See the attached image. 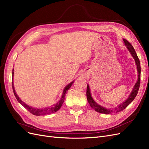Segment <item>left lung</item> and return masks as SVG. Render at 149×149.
I'll list each match as a JSON object with an SVG mask.
<instances>
[{
  "label": "left lung",
  "instance_id": "left-lung-1",
  "mask_svg": "<svg viewBox=\"0 0 149 149\" xmlns=\"http://www.w3.org/2000/svg\"><path fill=\"white\" fill-rule=\"evenodd\" d=\"M124 42L125 45V46L127 47V49L129 50V52L131 53L132 56H133V58H134L135 61H136V63L137 65V71H138V81H137L136 85L134 86V88L132 90V91L131 93V94H130L129 97H128V99L126 100L124 102L122 103L121 104H120L119 106H118L117 107L114 108L113 109H106V108L102 107L101 106L97 104L93 100V99L92 98L91 94H90V90H89V86L88 84L87 86V89H86V96H87V100L88 101L89 104V105L91 106V107L93 109L95 110L96 111L100 112V113H102V114H112V113H116V112H119L121 111L124 110L125 108L127 107L130 103L132 102V101L134 100L135 97H136L137 94L138 93V91L140 87V83H141V64H140V61L139 58L137 55L136 52L135 51V49L134 48V47H132V45L130 44L127 40H126L125 39H124Z\"/></svg>",
  "mask_w": 149,
  "mask_h": 149
}]
</instances>
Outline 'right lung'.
Masks as SVG:
<instances>
[{
    "instance_id": "right-lung-1",
    "label": "right lung",
    "mask_w": 149,
    "mask_h": 149,
    "mask_svg": "<svg viewBox=\"0 0 149 149\" xmlns=\"http://www.w3.org/2000/svg\"><path fill=\"white\" fill-rule=\"evenodd\" d=\"M13 70H12V80H13ZM73 83L74 82H71V83H70L67 86H66V88L64 89L63 93V95H62L61 100L58 101L56 104H55L54 106H52L51 107L43 108V109H36V108L31 107L28 106L27 104H25L23 101H22V100L19 97V96H17V94H16V93L15 91L14 88H13V82L12 83V89H13V93H14V95L17 99V100L19 101V103H20L25 108V109H27L30 112V113H31L32 114L35 115V116H40V115L43 116V115H47V114L53 113V112H55L60 109V107H61L63 103L64 100H65V96H66L65 94L68 90L71 88V86H72V84H73Z\"/></svg>"
}]
</instances>
